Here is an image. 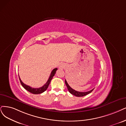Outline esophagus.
Segmentation results:
<instances>
[{
	"instance_id": "1",
	"label": "esophagus",
	"mask_w": 126,
	"mask_h": 126,
	"mask_svg": "<svg viewBox=\"0 0 126 126\" xmlns=\"http://www.w3.org/2000/svg\"><path fill=\"white\" fill-rule=\"evenodd\" d=\"M64 65H63V64H61V65L60 66V68H64Z\"/></svg>"
}]
</instances>
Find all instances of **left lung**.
Segmentation results:
<instances>
[{"label":"left lung","mask_w":126,"mask_h":126,"mask_svg":"<svg viewBox=\"0 0 126 126\" xmlns=\"http://www.w3.org/2000/svg\"><path fill=\"white\" fill-rule=\"evenodd\" d=\"M65 84L67 86V89H68V91L70 92L71 94H72L73 95H75L76 96H78V97H81V96H85V95L88 94H90V93H91L94 89H92V90H91L89 91H87V92H79V91H76L75 90H74L73 89H72V88L68 85L66 79H65Z\"/></svg>","instance_id":"1"}]
</instances>
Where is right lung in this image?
Masks as SVG:
<instances>
[{
  "instance_id": "add662e5",
  "label": "right lung",
  "mask_w": 126,
  "mask_h": 126,
  "mask_svg": "<svg viewBox=\"0 0 126 126\" xmlns=\"http://www.w3.org/2000/svg\"><path fill=\"white\" fill-rule=\"evenodd\" d=\"M57 69H58L57 68H54L53 69V70L52 71V72H51V74H50V77H49V78L48 79V81H47V82L45 83V84L43 87H41L40 88H32V87H31L29 86H27V85L24 84V83L22 81V80H21V79L20 78V77H19L20 81V82L21 83L22 86L23 87V88H24V89H25L26 90H27L28 91H29L30 92L32 93V94H41V93H43L44 91H45L47 90V89L49 85V84H50V82L51 81V80H52L53 77L55 75V74L56 73V71H57Z\"/></svg>"
}]
</instances>
